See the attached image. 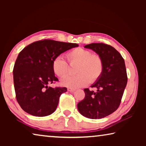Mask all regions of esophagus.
<instances>
[{
    "instance_id": "34e87169",
    "label": "esophagus",
    "mask_w": 146,
    "mask_h": 146,
    "mask_svg": "<svg viewBox=\"0 0 146 146\" xmlns=\"http://www.w3.org/2000/svg\"><path fill=\"white\" fill-rule=\"evenodd\" d=\"M68 91H70V92H71V93H73L75 91V89H72V88H68Z\"/></svg>"
}]
</instances>
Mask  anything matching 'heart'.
Returning a JSON list of instances; mask_svg holds the SVG:
<instances>
[{"label": "heart", "mask_w": 146, "mask_h": 146, "mask_svg": "<svg viewBox=\"0 0 146 146\" xmlns=\"http://www.w3.org/2000/svg\"><path fill=\"white\" fill-rule=\"evenodd\" d=\"M66 57L71 65L77 64L75 72L78 74L64 78L61 81L62 86L70 88H81L89 82H97L102 76L104 71L102 59L90 50L76 48L68 52ZM52 69L54 73L60 78L65 77L70 72V66L62 56L53 58Z\"/></svg>", "instance_id": "1"}]
</instances>
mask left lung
Returning a JSON list of instances; mask_svg holds the SVG:
<instances>
[{"label": "left lung", "mask_w": 146, "mask_h": 146, "mask_svg": "<svg viewBox=\"0 0 146 146\" xmlns=\"http://www.w3.org/2000/svg\"><path fill=\"white\" fill-rule=\"evenodd\" d=\"M84 48L92 49L102 58L104 71L100 78L91 86L97 91L84 89L85 97L78 103L77 108L84 117L99 119L119 107L127 82L125 62L120 53L108 44L92 43Z\"/></svg>", "instance_id": "8db88e82"}]
</instances>
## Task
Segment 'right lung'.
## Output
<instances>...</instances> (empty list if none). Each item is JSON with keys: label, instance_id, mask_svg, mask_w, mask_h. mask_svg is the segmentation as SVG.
Returning <instances> with one entry per match:
<instances>
[{"label": "right lung", "instance_id": "add662e5", "mask_svg": "<svg viewBox=\"0 0 146 146\" xmlns=\"http://www.w3.org/2000/svg\"><path fill=\"white\" fill-rule=\"evenodd\" d=\"M77 44L50 39L29 44L19 53L13 68L16 98L21 108L31 115L45 117L55 111L59 98L66 88H53L48 85L57 82L52 69L56 56Z\"/></svg>", "mask_w": 146, "mask_h": 146}]
</instances>
